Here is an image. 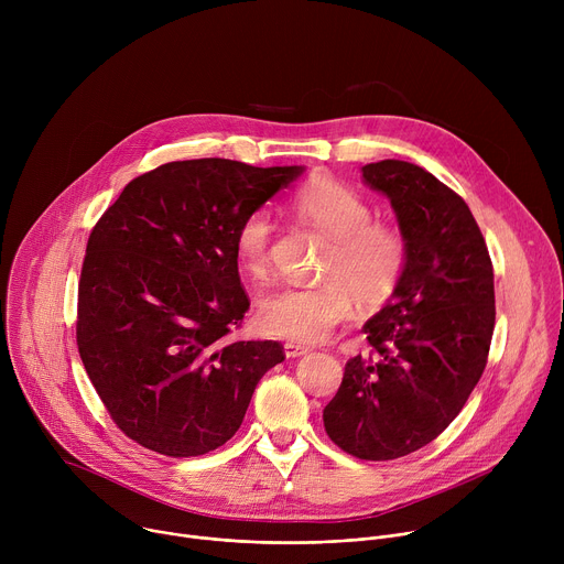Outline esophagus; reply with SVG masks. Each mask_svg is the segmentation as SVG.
Segmentation results:
<instances>
[{
    "instance_id": "34e87169",
    "label": "esophagus",
    "mask_w": 564,
    "mask_h": 564,
    "mask_svg": "<svg viewBox=\"0 0 564 564\" xmlns=\"http://www.w3.org/2000/svg\"><path fill=\"white\" fill-rule=\"evenodd\" d=\"M283 350H285V357H288V359H296V357H303V355L310 352V348H305V346H301V344H292V341H288V344L283 346Z\"/></svg>"
}]
</instances>
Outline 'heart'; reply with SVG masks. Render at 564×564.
I'll use <instances>...</instances> for the list:
<instances>
[{
    "mask_svg": "<svg viewBox=\"0 0 564 564\" xmlns=\"http://www.w3.org/2000/svg\"><path fill=\"white\" fill-rule=\"evenodd\" d=\"M294 214L333 238L324 261V283L281 288L261 299L259 328L292 344L324 341L350 318L355 299L366 307L383 305L404 276L406 236L397 225L377 223L372 205L344 183L318 178L294 196ZM274 223L268 209L240 220L234 238L238 268L250 279H265L272 261Z\"/></svg>",
    "mask_w": 564,
    "mask_h": 564,
    "instance_id": "b5f03b06",
    "label": "heart"
}]
</instances>
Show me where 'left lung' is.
Returning <instances> with one entry per match:
<instances>
[{
  "instance_id": "8db88e82",
  "label": "left lung",
  "mask_w": 564,
  "mask_h": 564,
  "mask_svg": "<svg viewBox=\"0 0 564 564\" xmlns=\"http://www.w3.org/2000/svg\"><path fill=\"white\" fill-rule=\"evenodd\" d=\"M361 172L388 196L409 261L364 326L370 352L346 364L324 426L341 451L383 462L431 444L464 409L487 366L496 290L485 236L462 196L404 160Z\"/></svg>"
}]
</instances>
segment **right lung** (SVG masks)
<instances>
[{
  "mask_svg": "<svg viewBox=\"0 0 564 564\" xmlns=\"http://www.w3.org/2000/svg\"><path fill=\"white\" fill-rule=\"evenodd\" d=\"M303 167L200 158L133 178L96 223L77 288V350L118 429L167 457L223 446L279 341H227L250 299L236 229Z\"/></svg>",
  "mask_w": 564,
  "mask_h": 564,
  "instance_id": "obj_1",
  "label": "right lung"
}]
</instances>
